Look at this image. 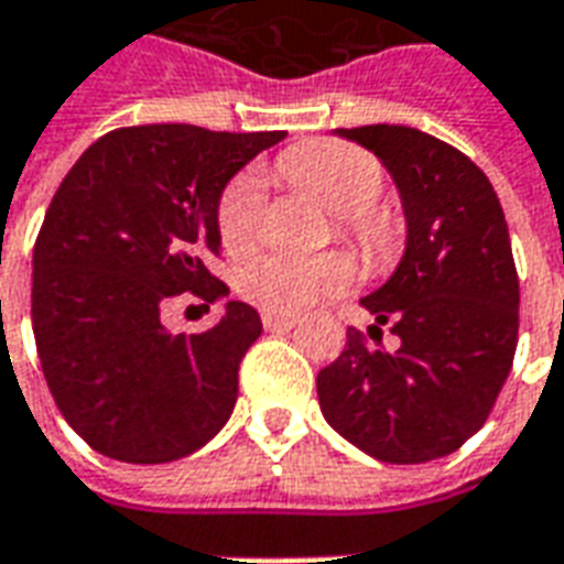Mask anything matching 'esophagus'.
<instances>
[{"label":"esophagus","instance_id":"esophagus-1","mask_svg":"<svg viewBox=\"0 0 564 564\" xmlns=\"http://www.w3.org/2000/svg\"><path fill=\"white\" fill-rule=\"evenodd\" d=\"M261 322H264L267 330H276V333H285L291 327H297V318L294 315H282V312H264L261 315Z\"/></svg>","mask_w":564,"mask_h":564}]
</instances>
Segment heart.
Listing matches in <instances>:
<instances>
[{
	"label": "heart",
	"instance_id": "obj_1",
	"mask_svg": "<svg viewBox=\"0 0 564 564\" xmlns=\"http://www.w3.org/2000/svg\"><path fill=\"white\" fill-rule=\"evenodd\" d=\"M279 176L288 186L306 192L324 207L339 213L345 228L369 254H384L393 246L390 221L372 209L381 195V164L360 147L339 141L300 143L282 152ZM264 195L252 174L234 176L221 192L219 225L221 246L231 254H246L261 237ZM355 279V261L343 252L324 254H258L240 270V291L267 312H303L339 294Z\"/></svg>",
	"mask_w": 564,
	"mask_h": 564
}]
</instances>
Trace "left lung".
Instances as JSON below:
<instances>
[{
	"instance_id": "obj_1",
	"label": "left lung",
	"mask_w": 564,
	"mask_h": 564,
	"mask_svg": "<svg viewBox=\"0 0 564 564\" xmlns=\"http://www.w3.org/2000/svg\"><path fill=\"white\" fill-rule=\"evenodd\" d=\"M336 134L372 152L400 192V264L360 297L372 327L390 324L400 345L348 330L318 372V405L364 454L430 463L478 433L511 372L520 282L508 221L487 174L433 134L390 122Z\"/></svg>"
}]
</instances>
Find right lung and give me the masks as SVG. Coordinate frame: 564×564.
<instances>
[{
  "label": "right lung",
  "mask_w": 564,
  "mask_h": 564,
  "mask_svg": "<svg viewBox=\"0 0 564 564\" xmlns=\"http://www.w3.org/2000/svg\"><path fill=\"white\" fill-rule=\"evenodd\" d=\"M285 131L134 126L98 138L56 188L32 252V333L53 400L86 445L122 463H171L207 445L237 402V369L261 336L249 303L207 270L221 192ZM180 293L204 334L163 330Z\"/></svg>",
  "instance_id": "add662e5"
}]
</instances>
